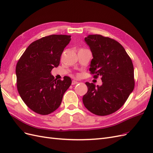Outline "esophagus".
Masks as SVG:
<instances>
[{
    "label": "esophagus",
    "instance_id": "obj_1",
    "mask_svg": "<svg viewBox=\"0 0 153 153\" xmlns=\"http://www.w3.org/2000/svg\"><path fill=\"white\" fill-rule=\"evenodd\" d=\"M78 83V82H77V81H76V80H73L72 81V83H71V84L72 85H75V84H77Z\"/></svg>",
    "mask_w": 153,
    "mask_h": 153
}]
</instances>
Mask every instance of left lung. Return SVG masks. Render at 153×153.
Here are the masks:
<instances>
[{
  "mask_svg": "<svg viewBox=\"0 0 153 153\" xmlns=\"http://www.w3.org/2000/svg\"><path fill=\"white\" fill-rule=\"evenodd\" d=\"M85 42L93 59L89 71L101 77L102 85L86 82L87 93L82 101L92 114L107 115L116 112L126 102L135 86L131 59L117 41L99 34L88 35Z\"/></svg>",
  "mask_w": 153,
  "mask_h": 153,
  "instance_id": "obj_1",
  "label": "left lung"
}]
</instances>
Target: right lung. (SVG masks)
Here are the masks:
<instances>
[{
	"mask_svg": "<svg viewBox=\"0 0 153 153\" xmlns=\"http://www.w3.org/2000/svg\"><path fill=\"white\" fill-rule=\"evenodd\" d=\"M71 36L50 35L32 42L18 61L17 89L22 100L36 113L48 115L61 105L64 92L71 84V78L55 79L51 74L57 68Z\"/></svg>",
	"mask_w": 153,
	"mask_h": 153,
	"instance_id": "add662e5",
	"label": "right lung"
}]
</instances>
